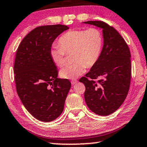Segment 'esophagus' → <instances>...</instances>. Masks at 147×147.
Returning <instances> with one entry per match:
<instances>
[{"mask_svg": "<svg viewBox=\"0 0 147 147\" xmlns=\"http://www.w3.org/2000/svg\"><path fill=\"white\" fill-rule=\"evenodd\" d=\"M76 83H77V80H74L71 81V84H73V85H74V84H76Z\"/></svg>", "mask_w": 147, "mask_h": 147, "instance_id": "34e87169", "label": "esophagus"}]
</instances>
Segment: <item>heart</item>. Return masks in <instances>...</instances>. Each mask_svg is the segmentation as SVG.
Listing matches in <instances>:
<instances>
[{"instance_id": "heart-1", "label": "heart", "mask_w": 147, "mask_h": 147, "mask_svg": "<svg viewBox=\"0 0 147 147\" xmlns=\"http://www.w3.org/2000/svg\"><path fill=\"white\" fill-rule=\"evenodd\" d=\"M59 46L53 45L50 50V56L58 67L63 66L65 54L73 53L74 63L65 66L59 71L61 78L74 80L91 68L98 61L103 45V37L100 30H73L65 32L58 40Z\"/></svg>"}]
</instances>
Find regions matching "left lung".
<instances>
[{"label":"left lung","instance_id":"left-lung-1","mask_svg":"<svg viewBox=\"0 0 147 147\" xmlns=\"http://www.w3.org/2000/svg\"><path fill=\"white\" fill-rule=\"evenodd\" d=\"M83 23L102 30L104 39L97 63L79 80L86 87L84 98L93 112L102 116L110 115L124 102L130 88V50L119 32L108 24L91 21ZM96 78H100L98 83L92 80Z\"/></svg>","mask_w":147,"mask_h":147}]
</instances>
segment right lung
I'll use <instances>...</instances> for the list:
<instances>
[{
    "label": "right lung",
    "mask_w": 147,
    "mask_h": 147,
    "mask_svg": "<svg viewBox=\"0 0 147 147\" xmlns=\"http://www.w3.org/2000/svg\"><path fill=\"white\" fill-rule=\"evenodd\" d=\"M69 28L62 24L37 27L17 49L13 67L17 94L27 111L40 121H53L61 115L71 87L69 80L58 78V68L50 56L54 41Z\"/></svg>",
    "instance_id": "right-lung-1"
}]
</instances>
